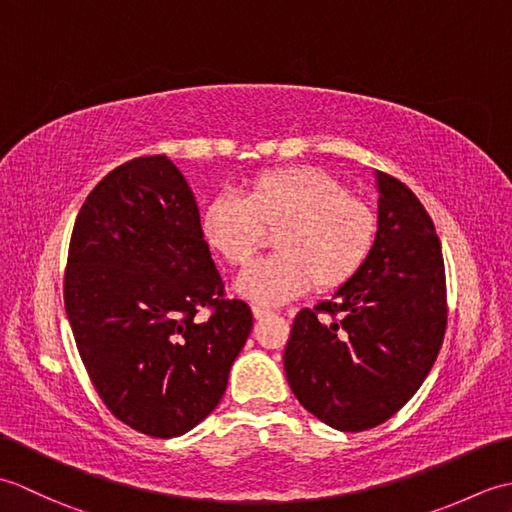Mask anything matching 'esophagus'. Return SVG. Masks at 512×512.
Wrapping results in <instances>:
<instances>
[{
  "instance_id": "1",
  "label": "esophagus",
  "mask_w": 512,
  "mask_h": 512,
  "mask_svg": "<svg viewBox=\"0 0 512 512\" xmlns=\"http://www.w3.org/2000/svg\"><path fill=\"white\" fill-rule=\"evenodd\" d=\"M270 314H275V312L266 308V306H253V317L255 319H264V317H270Z\"/></svg>"
}]
</instances>
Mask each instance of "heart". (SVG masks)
I'll return each mask as SVG.
<instances>
[{
	"label": "heart",
	"instance_id": "1",
	"mask_svg": "<svg viewBox=\"0 0 512 512\" xmlns=\"http://www.w3.org/2000/svg\"><path fill=\"white\" fill-rule=\"evenodd\" d=\"M378 226L372 204L306 165L257 173L239 198L215 195L200 213L206 244L231 266H244L273 233L277 253L235 281L239 295L266 306L295 299L312 284L317 290L347 284L372 255Z\"/></svg>",
	"mask_w": 512,
	"mask_h": 512
}]
</instances>
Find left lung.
<instances>
[{
    "label": "left lung",
    "instance_id": "8db88e82",
    "mask_svg": "<svg viewBox=\"0 0 512 512\" xmlns=\"http://www.w3.org/2000/svg\"><path fill=\"white\" fill-rule=\"evenodd\" d=\"M378 239L330 301L303 308L284 352L292 394L330 427H378L416 394L447 330V277L431 215L378 171Z\"/></svg>",
    "mask_w": 512,
    "mask_h": 512
}]
</instances>
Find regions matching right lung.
<instances>
[{
    "label": "right lung",
    "mask_w": 512,
    "mask_h": 512,
    "mask_svg": "<svg viewBox=\"0 0 512 512\" xmlns=\"http://www.w3.org/2000/svg\"><path fill=\"white\" fill-rule=\"evenodd\" d=\"M63 301L105 407L151 438L209 416L253 328L248 303L226 297L193 191L167 156L129 160L92 189L72 228Z\"/></svg>",
    "instance_id": "add662e5"
}]
</instances>
